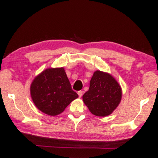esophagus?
Listing matches in <instances>:
<instances>
[{"label":"esophagus","mask_w":158,"mask_h":158,"mask_svg":"<svg viewBox=\"0 0 158 158\" xmlns=\"http://www.w3.org/2000/svg\"><path fill=\"white\" fill-rule=\"evenodd\" d=\"M78 95H79V98H81V96H82V95H83V91H81V90H79V91H78Z\"/></svg>","instance_id":"34e87169"}]
</instances>
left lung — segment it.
Wrapping results in <instances>:
<instances>
[{
  "label": "left lung",
  "instance_id": "1",
  "mask_svg": "<svg viewBox=\"0 0 158 158\" xmlns=\"http://www.w3.org/2000/svg\"><path fill=\"white\" fill-rule=\"evenodd\" d=\"M121 88L110 74L96 71L90 81V87L83 95V100L93 114L106 116L119 105Z\"/></svg>",
  "mask_w": 158,
  "mask_h": 158
}]
</instances>
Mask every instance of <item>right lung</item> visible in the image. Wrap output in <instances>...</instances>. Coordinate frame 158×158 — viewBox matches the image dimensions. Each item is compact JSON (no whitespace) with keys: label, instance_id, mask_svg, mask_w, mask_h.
Returning <instances> with one entry per match:
<instances>
[{"label":"right lung","instance_id":"obj_1","mask_svg":"<svg viewBox=\"0 0 158 158\" xmlns=\"http://www.w3.org/2000/svg\"><path fill=\"white\" fill-rule=\"evenodd\" d=\"M31 95L38 109L49 116L62 113L79 97L63 68L47 69L36 77L31 85Z\"/></svg>","mask_w":158,"mask_h":158}]
</instances>
